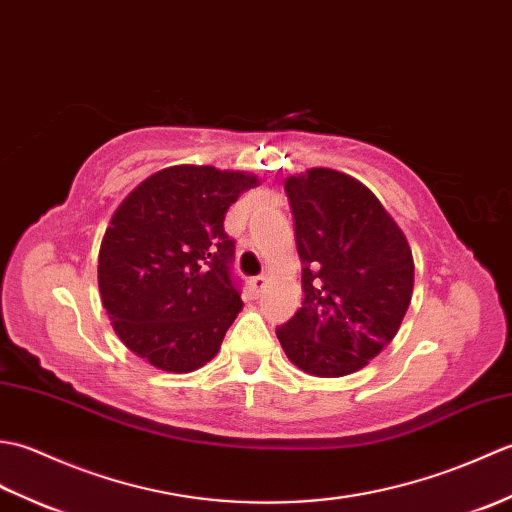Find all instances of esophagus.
<instances>
[{
  "label": "esophagus",
  "mask_w": 512,
  "mask_h": 512,
  "mask_svg": "<svg viewBox=\"0 0 512 512\" xmlns=\"http://www.w3.org/2000/svg\"><path fill=\"white\" fill-rule=\"evenodd\" d=\"M266 284H268V279L264 275H257L250 279V288H253V292H262L266 288Z\"/></svg>",
  "instance_id": "1"
}]
</instances>
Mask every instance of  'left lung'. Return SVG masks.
<instances>
[{
    "label": "left lung",
    "instance_id": "8db88e82",
    "mask_svg": "<svg viewBox=\"0 0 512 512\" xmlns=\"http://www.w3.org/2000/svg\"><path fill=\"white\" fill-rule=\"evenodd\" d=\"M303 303L277 339L306 374L339 378L394 339L413 292L405 233L363 182L334 169L286 180Z\"/></svg>",
    "mask_w": 512,
    "mask_h": 512
}]
</instances>
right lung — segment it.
I'll return each mask as SVG.
<instances>
[{
    "instance_id": "1",
    "label": "right lung",
    "mask_w": 512,
    "mask_h": 512,
    "mask_svg": "<svg viewBox=\"0 0 512 512\" xmlns=\"http://www.w3.org/2000/svg\"><path fill=\"white\" fill-rule=\"evenodd\" d=\"M257 184L253 173L176 165L114 211L99 250L103 308L118 339L162 372L209 363L242 310L224 215Z\"/></svg>"
}]
</instances>
